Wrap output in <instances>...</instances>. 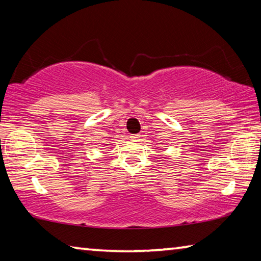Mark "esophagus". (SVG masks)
Masks as SVG:
<instances>
[{
	"mask_svg": "<svg viewBox=\"0 0 261 261\" xmlns=\"http://www.w3.org/2000/svg\"><path fill=\"white\" fill-rule=\"evenodd\" d=\"M138 138H139V136H138V135H134V136H131V139L134 140V141H137V140H138Z\"/></svg>",
	"mask_w": 261,
	"mask_h": 261,
	"instance_id": "obj_1",
	"label": "esophagus"
}]
</instances>
